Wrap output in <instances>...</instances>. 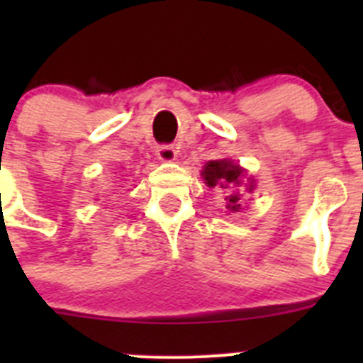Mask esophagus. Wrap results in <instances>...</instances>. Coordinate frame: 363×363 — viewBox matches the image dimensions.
<instances>
[{
	"instance_id": "esophagus-1",
	"label": "esophagus",
	"mask_w": 363,
	"mask_h": 363,
	"mask_svg": "<svg viewBox=\"0 0 363 363\" xmlns=\"http://www.w3.org/2000/svg\"><path fill=\"white\" fill-rule=\"evenodd\" d=\"M156 156H158L160 162L171 163L174 162L176 156H178V150H176L172 145H160L158 149H156Z\"/></svg>"
}]
</instances>
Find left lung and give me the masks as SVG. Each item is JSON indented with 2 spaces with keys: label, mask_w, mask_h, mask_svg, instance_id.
Masks as SVG:
<instances>
[{
  "label": "left lung",
  "mask_w": 363,
  "mask_h": 363,
  "mask_svg": "<svg viewBox=\"0 0 363 363\" xmlns=\"http://www.w3.org/2000/svg\"><path fill=\"white\" fill-rule=\"evenodd\" d=\"M245 174L242 167L233 163L230 160H214V162L205 163L203 171H201V178L205 179V184L209 185V187H218V189H234L242 185V178ZM247 191L252 192L255 191V179L249 182L247 185ZM227 201V209L233 211V213H238L240 211V194L238 192H230L229 196L225 198Z\"/></svg>",
  "instance_id": "left-lung-1"
}]
</instances>
